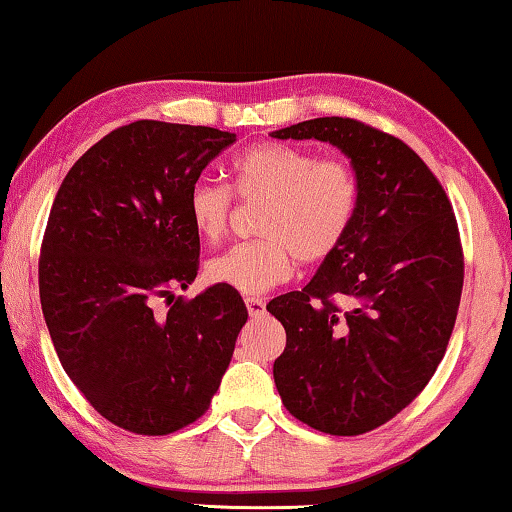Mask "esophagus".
Here are the masks:
<instances>
[{
	"instance_id": "34e87169",
	"label": "esophagus",
	"mask_w": 512,
	"mask_h": 512,
	"mask_svg": "<svg viewBox=\"0 0 512 512\" xmlns=\"http://www.w3.org/2000/svg\"><path fill=\"white\" fill-rule=\"evenodd\" d=\"M246 307L250 316H262L266 312V303L262 298H246Z\"/></svg>"
}]
</instances>
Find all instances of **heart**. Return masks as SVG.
I'll return each instance as SVG.
<instances>
[{"mask_svg": "<svg viewBox=\"0 0 512 512\" xmlns=\"http://www.w3.org/2000/svg\"><path fill=\"white\" fill-rule=\"evenodd\" d=\"M230 173L241 200H264L257 221L262 237L209 259L205 275L212 285L264 294L289 278L294 259L319 264L335 255L358 216L360 177L342 157L262 141L237 154ZM234 193L207 180L191 186L186 212L200 239L214 243L227 232Z\"/></svg>", "mask_w": 512, "mask_h": 512, "instance_id": "heart-1", "label": "heart"}]
</instances>
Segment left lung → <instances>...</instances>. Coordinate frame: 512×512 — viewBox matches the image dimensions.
I'll return each mask as SVG.
<instances>
[{
	"instance_id": "8db88e82",
	"label": "left lung",
	"mask_w": 512,
	"mask_h": 512,
	"mask_svg": "<svg viewBox=\"0 0 512 512\" xmlns=\"http://www.w3.org/2000/svg\"><path fill=\"white\" fill-rule=\"evenodd\" d=\"M273 136L337 145L360 177L337 253L303 291L266 305L287 332L275 387L316 431L369 433L415 401L444 358L465 280L456 214L410 145L360 120L314 118Z\"/></svg>"
}]
</instances>
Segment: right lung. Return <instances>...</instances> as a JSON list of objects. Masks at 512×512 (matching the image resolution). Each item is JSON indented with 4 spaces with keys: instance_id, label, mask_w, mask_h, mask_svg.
<instances>
[{
    "instance_id": "1",
    "label": "right lung",
    "mask_w": 512,
    "mask_h": 512,
    "mask_svg": "<svg viewBox=\"0 0 512 512\" xmlns=\"http://www.w3.org/2000/svg\"><path fill=\"white\" fill-rule=\"evenodd\" d=\"M234 141L136 120L81 154L54 198L38 259L47 330L84 399L129 433L168 435L205 415L248 321L234 289L173 296L200 266L186 196Z\"/></svg>"
}]
</instances>
